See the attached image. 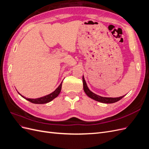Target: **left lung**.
<instances>
[{
  "mask_svg": "<svg viewBox=\"0 0 149 149\" xmlns=\"http://www.w3.org/2000/svg\"><path fill=\"white\" fill-rule=\"evenodd\" d=\"M83 89L85 93L86 94V95L89 97L90 98L93 99V100H95L96 101L102 102V103H106V104H111L114 103L116 102H118V101L120 100L122 98L125 96H123L119 97H102L101 96H99L97 94L93 93L91 91H90L89 89L88 88L86 81L84 79V76H83Z\"/></svg>",
  "mask_w": 149,
  "mask_h": 149,
  "instance_id": "8db88e82",
  "label": "left lung"
}]
</instances>
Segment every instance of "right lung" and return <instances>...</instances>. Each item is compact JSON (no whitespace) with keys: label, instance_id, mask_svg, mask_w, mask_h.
<instances>
[{"label":"right lung","instance_id":"add662e5","mask_svg":"<svg viewBox=\"0 0 149 149\" xmlns=\"http://www.w3.org/2000/svg\"><path fill=\"white\" fill-rule=\"evenodd\" d=\"M62 83H63V81L59 85V86H58L53 93L48 94V95H47V96H45L39 97V98H37V99L26 98V97H24V96H22L19 93V94L22 97H24V99H25L26 100H27V101H29L31 102H32V103H34V104H46V103H48L49 102L52 101L53 100H54V99H55V97H56L58 95H59L60 93L61 92Z\"/></svg>","mask_w":149,"mask_h":149}]
</instances>
